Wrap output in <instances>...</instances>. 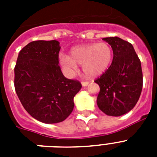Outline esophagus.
<instances>
[{
  "label": "esophagus",
  "mask_w": 157,
  "mask_h": 157,
  "mask_svg": "<svg viewBox=\"0 0 157 157\" xmlns=\"http://www.w3.org/2000/svg\"><path fill=\"white\" fill-rule=\"evenodd\" d=\"M89 84H90V82H88V81H82V82H81V85H82L83 87H86Z\"/></svg>",
  "instance_id": "1"
}]
</instances>
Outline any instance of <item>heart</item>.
I'll use <instances>...</instances> for the list:
<instances>
[{
  "label": "heart",
  "instance_id": "b5f03b06",
  "mask_svg": "<svg viewBox=\"0 0 157 157\" xmlns=\"http://www.w3.org/2000/svg\"><path fill=\"white\" fill-rule=\"evenodd\" d=\"M69 54H61L59 57L62 68L69 76L77 71V64L82 65L86 76H100L109 67L113 57L112 48L107 42L76 45L70 50Z\"/></svg>",
  "mask_w": 157,
  "mask_h": 157
}]
</instances>
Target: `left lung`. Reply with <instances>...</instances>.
<instances>
[{"mask_svg":"<svg viewBox=\"0 0 157 157\" xmlns=\"http://www.w3.org/2000/svg\"><path fill=\"white\" fill-rule=\"evenodd\" d=\"M103 40L112 48L113 59L109 68L94 81L100 87L97 104L107 116L120 117L131 111L140 97L141 62L128 41L117 36Z\"/></svg>","mask_w":157,"mask_h":157,"instance_id":"left-lung-1","label":"left lung"}]
</instances>
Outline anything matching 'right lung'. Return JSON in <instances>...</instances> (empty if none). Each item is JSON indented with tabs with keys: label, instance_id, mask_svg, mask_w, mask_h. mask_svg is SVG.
Wrapping results in <instances>:
<instances>
[{
	"label": "right lung",
	"instance_id": "1",
	"mask_svg": "<svg viewBox=\"0 0 157 157\" xmlns=\"http://www.w3.org/2000/svg\"><path fill=\"white\" fill-rule=\"evenodd\" d=\"M58 40H36L18 53L14 87L21 103L39 121H63L74 108V97L81 89L77 81L64 77L59 66Z\"/></svg>",
	"mask_w": 157,
	"mask_h": 157
}]
</instances>
